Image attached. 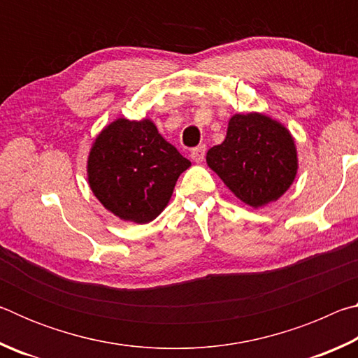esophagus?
Returning a JSON list of instances; mask_svg holds the SVG:
<instances>
[{
	"label": "esophagus",
	"instance_id": "obj_1",
	"mask_svg": "<svg viewBox=\"0 0 358 358\" xmlns=\"http://www.w3.org/2000/svg\"><path fill=\"white\" fill-rule=\"evenodd\" d=\"M191 159L194 162H197V164H201V162L205 159V147H203V145H201V147L194 148L191 151Z\"/></svg>",
	"mask_w": 358,
	"mask_h": 358
}]
</instances>
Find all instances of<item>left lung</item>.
Returning a JSON list of instances; mask_svg holds the SVG:
<instances>
[{
    "instance_id": "left-lung-1",
    "label": "left lung",
    "mask_w": 358,
    "mask_h": 358,
    "mask_svg": "<svg viewBox=\"0 0 358 358\" xmlns=\"http://www.w3.org/2000/svg\"><path fill=\"white\" fill-rule=\"evenodd\" d=\"M208 167L234 196L252 208L276 202L299 171L295 141L281 121L265 113H235L221 145L207 153Z\"/></svg>"
}]
</instances>
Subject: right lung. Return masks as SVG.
Returning <instances> with one entry per match:
<instances>
[{
  "label": "right lung",
  "mask_w": 358,
  "mask_h": 358,
  "mask_svg": "<svg viewBox=\"0 0 358 358\" xmlns=\"http://www.w3.org/2000/svg\"><path fill=\"white\" fill-rule=\"evenodd\" d=\"M191 161L159 134L150 118L108 123L90 148L87 178L94 197L121 221L147 224L171 201Z\"/></svg>",
  "instance_id": "obj_1"
}]
</instances>
